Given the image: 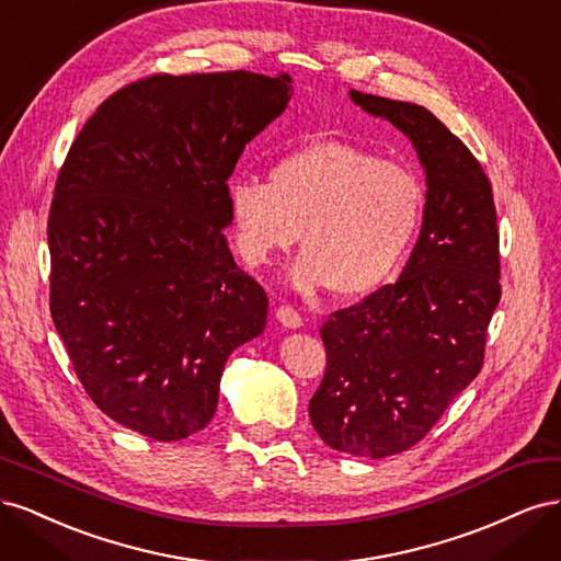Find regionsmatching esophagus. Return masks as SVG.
I'll list each match as a JSON object with an SVG mask.
<instances>
[{"instance_id":"obj_1","label":"esophagus","mask_w":561,"mask_h":561,"mask_svg":"<svg viewBox=\"0 0 561 561\" xmlns=\"http://www.w3.org/2000/svg\"><path fill=\"white\" fill-rule=\"evenodd\" d=\"M276 318L283 322L285 328H293V330L301 328V316L293 307H285V304L276 309Z\"/></svg>"}]
</instances>
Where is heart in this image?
Wrapping results in <instances>:
<instances>
[{
    "label": "heart",
    "instance_id": "1",
    "mask_svg": "<svg viewBox=\"0 0 561 561\" xmlns=\"http://www.w3.org/2000/svg\"><path fill=\"white\" fill-rule=\"evenodd\" d=\"M423 208L426 190L410 165L344 140L287 151L268 182L248 175L229 184L231 225L248 264H268L299 233L304 252L290 280L301 293L379 290L410 252Z\"/></svg>",
    "mask_w": 561,
    "mask_h": 561
}]
</instances>
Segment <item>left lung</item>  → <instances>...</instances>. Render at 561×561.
<instances>
[{"instance_id":"obj_1","label":"left lung","mask_w":561,"mask_h":561,"mask_svg":"<svg viewBox=\"0 0 561 561\" xmlns=\"http://www.w3.org/2000/svg\"><path fill=\"white\" fill-rule=\"evenodd\" d=\"M351 100L412 140L428 192L402 276L320 328L328 369L309 416L332 449L383 458L421 443L480 375L501 299L499 227L480 161L437 116L360 91Z\"/></svg>"}]
</instances>
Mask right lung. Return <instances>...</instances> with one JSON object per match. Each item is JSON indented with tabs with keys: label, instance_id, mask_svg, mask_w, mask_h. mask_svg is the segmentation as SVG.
<instances>
[{
	"label": "right lung",
	"instance_id": "1",
	"mask_svg": "<svg viewBox=\"0 0 561 561\" xmlns=\"http://www.w3.org/2000/svg\"><path fill=\"white\" fill-rule=\"evenodd\" d=\"M290 75H151L95 110L48 213L54 325L89 398L159 443L206 428L225 363L268 299L236 266L229 175Z\"/></svg>",
	"mask_w": 561,
	"mask_h": 561
}]
</instances>
